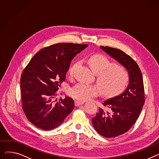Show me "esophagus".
Wrapping results in <instances>:
<instances>
[{
  "mask_svg": "<svg viewBox=\"0 0 159 159\" xmlns=\"http://www.w3.org/2000/svg\"><path fill=\"white\" fill-rule=\"evenodd\" d=\"M84 103V102H83V101L77 100V101H75V105L78 107V106H80V105H82Z\"/></svg>",
  "mask_w": 159,
  "mask_h": 159,
  "instance_id": "34e87169",
  "label": "esophagus"
}]
</instances>
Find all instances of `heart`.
<instances>
[{
  "mask_svg": "<svg viewBox=\"0 0 159 159\" xmlns=\"http://www.w3.org/2000/svg\"><path fill=\"white\" fill-rule=\"evenodd\" d=\"M88 62L94 73L97 74V84L104 96H116L125 89L129 80V74L125 67L114 65L111 59L102 54L90 56ZM77 65L75 64L70 68V77L73 76ZM69 93L79 100L86 101L97 96L98 89L95 86L81 82L71 88Z\"/></svg>",
  "mask_w": 159,
  "mask_h": 159,
  "instance_id": "1",
  "label": "heart"
}]
</instances>
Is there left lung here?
Returning <instances> with one entry per match:
<instances>
[{
    "label": "left lung",
    "mask_w": 159,
    "mask_h": 159,
    "mask_svg": "<svg viewBox=\"0 0 159 159\" xmlns=\"http://www.w3.org/2000/svg\"><path fill=\"white\" fill-rule=\"evenodd\" d=\"M122 65L129 74V84L123 93L102 103L104 108L92 118L94 129L101 135L111 138L122 135L138 119L144 103V89L141 70L135 61L122 50L100 47Z\"/></svg>",
    "instance_id": "left-lung-1"
}]
</instances>
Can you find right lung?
I'll list each match as a JSON object with an SVG mask.
<instances>
[{"label": "right lung", "instance_id": "add662e5", "mask_svg": "<svg viewBox=\"0 0 159 159\" xmlns=\"http://www.w3.org/2000/svg\"><path fill=\"white\" fill-rule=\"evenodd\" d=\"M87 47L70 43L50 45L36 53L24 70L20 79L22 106L28 120L38 128L57 127L73 110L70 97L56 103L52 100L66 79L71 60Z\"/></svg>", "mask_w": 159, "mask_h": 159}]
</instances>
